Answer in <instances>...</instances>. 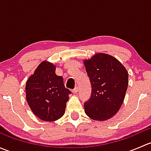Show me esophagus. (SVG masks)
<instances>
[{
    "label": "esophagus",
    "instance_id": "1",
    "mask_svg": "<svg viewBox=\"0 0 151 151\" xmlns=\"http://www.w3.org/2000/svg\"><path fill=\"white\" fill-rule=\"evenodd\" d=\"M77 92H78V87L76 86L75 88L72 90V93H77Z\"/></svg>",
    "mask_w": 151,
    "mask_h": 151
}]
</instances>
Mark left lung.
Here are the masks:
<instances>
[{
	"label": "left lung",
	"mask_w": 151,
	"mask_h": 151,
	"mask_svg": "<svg viewBox=\"0 0 151 151\" xmlns=\"http://www.w3.org/2000/svg\"><path fill=\"white\" fill-rule=\"evenodd\" d=\"M91 81V96L84 103L85 112L96 121L113 117L122 105L129 84L126 68L112 56L98 53L84 61Z\"/></svg>",
	"instance_id": "1"
}]
</instances>
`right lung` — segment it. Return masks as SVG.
<instances>
[{"mask_svg":"<svg viewBox=\"0 0 151 151\" xmlns=\"http://www.w3.org/2000/svg\"><path fill=\"white\" fill-rule=\"evenodd\" d=\"M26 99L32 112L41 120L54 121L63 115L71 91L55 66L48 62L40 63L26 83Z\"/></svg>","mask_w":151,"mask_h":151,"instance_id":"right-lung-1","label":"right lung"}]
</instances>
